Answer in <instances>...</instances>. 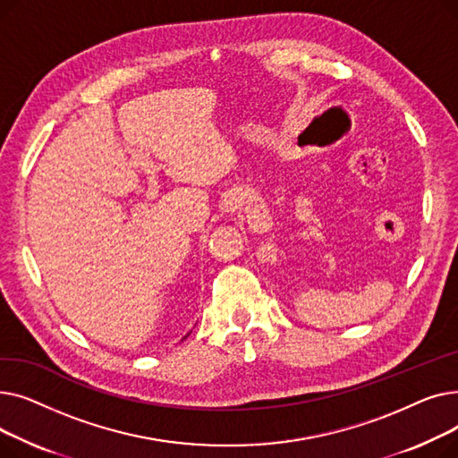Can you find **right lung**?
<instances>
[{"label":"right lung","instance_id":"obj_1","mask_svg":"<svg viewBox=\"0 0 458 458\" xmlns=\"http://www.w3.org/2000/svg\"><path fill=\"white\" fill-rule=\"evenodd\" d=\"M185 338H187V335H185Z\"/></svg>","mask_w":458,"mask_h":458}]
</instances>
